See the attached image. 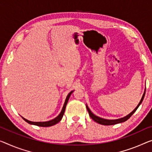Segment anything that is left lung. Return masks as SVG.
I'll return each mask as SVG.
<instances>
[{"mask_svg":"<svg viewBox=\"0 0 152 152\" xmlns=\"http://www.w3.org/2000/svg\"><path fill=\"white\" fill-rule=\"evenodd\" d=\"M146 89V88H145ZM145 90L144 91V93L143 94V96H142L141 100H140L139 103L138 104V105L137 106L136 108H135L134 110H133L131 113L128 114L126 116L124 117V118H120V119H117V120H107V119H104V118H100V117H98L96 115H95L94 113H92V112L90 111V109L88 108V105H86V108H87V110L88 111V113H89V115L90 116V118L92 119L93 120H94L96 122L100 124H102V125H105V126H110V125H113V124H119V123H122L124 122H126L127 120H128L130 117L132 115V114L134 113L135 111L137 109H138V107H139L140 104H141V102H143V99L145 97Z\"/></svg>","mask_w":152,"mask_h":152,"instance_id":"1","label":"left lung"}]
</instances>
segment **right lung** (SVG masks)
Returning <instances> with one entry per match:
<instances>
[{
	"label": "right lung",
	"mask_w": 152,
	"mask_h": 152,
	"mask_svg": "<svg viewBox=\"0 0 152 152\" xmlns=\"http://www.w3.org/2000/svg\"><path fill=\"white\" fill-rule=\"evenodd\" d=\"M73 92V91H71V92L69 93V94L67 95V96L66 98V100H65V102H64V105H63L62 107V109L61 112H60L59 115H58L56 118H55L54 119H53L52 120H50V121H47V122H31V121H29L26 120V119H25L22 117V118L24 119V120L26 121V122H28L30 124H32V125H36V126H42V127H48V126H53L55 124H56L57 123H58L60 122V120H62L63 115H64V111H65V109H66V104L67 102H68V100L70 98V96L72 94V93Z\"/></svg>",
	"instance_id": "add662e5"
}]
</instances>
